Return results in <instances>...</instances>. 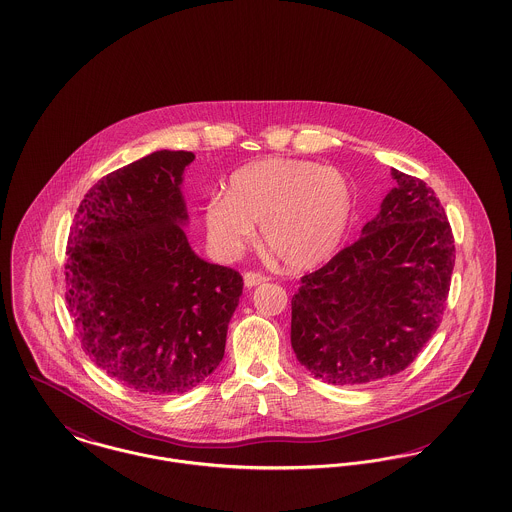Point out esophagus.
Returning a JSON list of instances; mask_svg holds the SVG:
<instances>
[{
  "label": "esophagus",
  "mask_w": 512,
  "mask_h": 512,
  "mask_svg": "<svg viewBox=\"0 0 512 512\" xmlns=\"http://www.w3.org/2000/svg\"><path fill=\"white\" fill-rule=\"evenodd\" d=\"M267 280H269V276L261 275V273H253V271H249V273L243 275V282H245L247 288H253V286H257V284H263V282H267Z\"/></svg>",
  "instance_id": "1"
}]
</instances>
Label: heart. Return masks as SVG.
I'll use <instances>...</instances> for the list:
<instances>
[{"label": "heart", "instance_id": "heart-1", "mask_svg": "<svg viewBox=\"0 0 512 512\" xmlns=\"http://www.w3.org/2000/svg\"><path fill=\"white\" fill-rule=\"evenodd\" d=\"M353 214L347 179L315 161L265 158L232 173L226 195L204 206L210 247L237 257L253 239L255 224L265 245L294 271L325 263L341 245Z\"/></svg>", "mask_w": 512, "mask_h": 512}]
</instances>
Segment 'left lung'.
Instances as JSON below:
<instances>
[{
    "label": "left lung",
    "mask_w": 512,
    "mask_h": 512,
    "mask_svg": "<svg viewBox=\"0 0 512 512\" xmlns=\"http://www.w3.org/2000/svg\"><path fill=\"white\" fill-rule=\"evenodd\" d=\"M394 189L353 245L302 276L290 341L298 362L333 386L405 370L446 308L454 236L433 189L392 169Z\"/></svg>",
    "instance_id": "left-lung-1"
}]
</instances>
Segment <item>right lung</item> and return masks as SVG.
<instances>
[{
    "instance_id": "add662e5",
    "label": "right lung",
    "mask_w": 512,
    "mask_h": 512,
    "mask_svg": "<svg viewBox=\"0 0 512 512\" xmlns=\"http://www.w3.org/2000/svg\"><path fill=\"white\" fill-rule=\"evenodd\" d=\"M193 152L159 150L97 181L68 241L66 302L83 351L140 394H185L224 358L243 278L185 236Z\"/></svg>"
}]
</instances>
